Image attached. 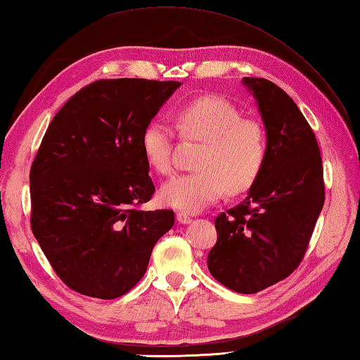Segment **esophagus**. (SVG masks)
<instances>
[{
	"mask_svg": "<svg viewBox=\"0 0 360 360\" xmlns=\"http://www.w3.org/2000/svg\"><path fill=\"white\" fill-rule=\"evenodd\" d=\"M176 220H178L181 224H187L192 221V218H190V215L186 212H179L178 215H176Z\"/></svg>",
	"mask_w": 360,
	"mask_h": 360,
	"instance_id": "34e87169",
	"label": "esophagus"
}]
</instances>
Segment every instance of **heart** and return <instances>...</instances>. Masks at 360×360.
Here are the masks:
<instances>
[{
  "label": "heart",
  "instance_id": "b5f03b06",
  "mask_svg": "<svg viewBox=\"0 0 360 360\" xmlns=\"http://www.w3.org/2000/svg\"><path fill=\"white\" fill-rule=\"evenodd\" d=\"M176 128L186 142H201L195 160L198 172L176 176L160 190L164 204L200 212L221 198L224 190L243 193L255 186L266 160V132L255 118L242 117L226 98L204 95L176 112ZM145 160L159 174L174 170V139L170 126L151 122L140 137Z\"/></svg>",
  "mask_w": 360,
  "mask_h": 360
}]
</instances>
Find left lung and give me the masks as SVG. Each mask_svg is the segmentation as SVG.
Listing matches in <instances>:
<instances>
[{
	"instance_id": "left-lung-1",
	"label": "left lung",
	"mask_w": 360,
	"mask_h": 360,
	"mask_svg": "<svg viewBox=\"0 0 360 360\" xmlns=\"http://www.w3.org/2000/svg\"><path fill=\"white\" fill-rule=\"evenodd\" d=\"M266 129V160L246 198L215 218L207 266L238 293L264 290L298 269L325 204L315 134L285 91L264 77H243Z\"/></svg>"
}]
</instances>
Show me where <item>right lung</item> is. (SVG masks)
I'll return each instance as SVG.
<instances>
[{
    "label": "right lung",
    "mask_w": 360,
    "mask_h": 360,
    "mask_svg": "<svg viewBox=\"0 0 360 360\" xmlns=\"http://www.w3.org/2000/svg\"><path fill=\"white\" fill-rule=\"evenodd\" d=\"M179 86L98 79L76 91L49 123L30 173L31 229L72 290L123 297L172 229L173 210L139 209L156 190L140 137Z\"/></svg>",
    "instance_id": "1"
}]
</instances>
